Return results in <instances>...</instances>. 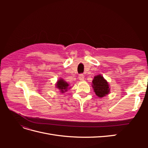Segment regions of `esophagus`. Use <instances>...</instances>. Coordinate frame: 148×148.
I'll return each mask as SVG.
<instances>
[{
  "mask_svg": "<svg viewBox=\"0 0 148 148\" xmlns=\"http://www.w3.org/2000/svg\"><path fill=\"white\" fill-rule=\"evenodd\" d=\"M78 78L80 80V81H83L84 79V76L83 74H80L78 76Z\"/></svg>",
  "mask_w": 148,
  "mask_h": 148,
  "instance_id": "obj_1",
  "label": "esophagus"
}]
</instances>
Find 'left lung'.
<instances>
[{
	"label": "left lung",
	"instance_id": "8db88e82",
	"mask_svg": "<svg viewBox=\"0 0 148 148\" xmlns=\"http://www.w3.org/2000/svg\"><path fill=\"white\" fill-rule=\"evenodd\" d=\"M92 86L96 95L99 97H102L108 95L110 88L108 82L102 75H99L94 77L92 82Z\"/></svg>",
	"mask_w": 148,
	"mask_h": 148
}]
</instances>
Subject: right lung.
<instances>
[{
    "label": "right lung",
    "mask_w": 148,
    "mask_h": 148,
    "mask_svg": "<svg viewBox=\"0 0 148 148\" xmlns=\"http://www.w3.org/2000/svg\"><path fill=\"white\" fill-rule=\"evenodd\" d=\"M69 84L67 83L65 81H64V79L62 78L58 80L56 83V88L59 89L62 93H64L68 90V89L70 88H69Z\"/></svg>",
    "instance_id": "add662e5"
}]
</instances>
